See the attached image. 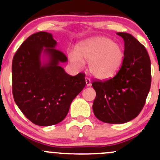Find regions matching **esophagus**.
Returning <instances> with one entry per match:
<instances>
[{
	"instance_id": "obj_1",
	"label": "esophagus",
	"mask_w": 160,
	"mask_h": 160,
	"mask_svg": "<svg viewBox=\"0 0 160 160\" xmlns=\"http://www.w3.org/2000/svg\"><path fill=\"white\" fill-rule=\"evenodd\" d=\"M85 80H86V85L87 87H90L91 86V81H90V80L88 77H86V79H85Z\"/></svg>"
}]
</instances>
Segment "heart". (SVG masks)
Returning a JSON list of instances; mask_svg holds the SVG:
<instances>
[{
    "label": "heart",
    "mask_w": 160,
    "mask_h": 160,
    "mask_svg": "<svg viewBox=\"0 0 160 160\" xmlns=\"http://www.w3.org/2000/svg\"><path fill=\"white\" fill-rule=\"evenodd\" d=\"M69 59L77 68L88 62L90 73L98 80H108L119 70L124 59V50L107 37H95L80 42L77 52L70 51Z\"/></svg>",
    "instance_id": "b5f03b06"
}]
</instances>
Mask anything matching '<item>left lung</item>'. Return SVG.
<instances>
[{"mask_svg": "<svg viewBox=\"0 0 160 160\" xmlns=\"http://www.w3.org/2000/svg\"><path fill=\"white\" fill-rule=\"evenodd\" d=\"M125 42L124 59L113 78L92 83L96 91L93 111L105 123L122 124L136 118L151 86V62L144 46L132 35L118 32Z\"/></svg>", "mask_w": 160, "mask_h": 160, "instance_id": "1", "label": "left lung"}]
</instances>
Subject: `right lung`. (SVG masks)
<instances>
[{"label":"right lung","instance_id":"1","mask_svg":"<svg viewBox=\"0 0 160 160\" xmlns=\"http://www.w3.org/2000/svg\"><path fill=\"white\" fill-rule=\"evenodd\" d=\"M56 46L52 34L37 32L22 43L13 58L14 100L24 115L39 126L62 122L86 85L84 73L72 77L59 66L67 58ZM42 54L47 57L42 63Z\"/></svg>","mask_w":160,"mask_h":160}]
</instances>
